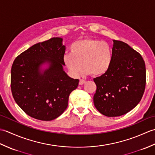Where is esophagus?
Wrapping results in <instances>:
<instances>
[{
    "mask_svg": "<svg viewBox=\"0 0 155 155\" xmlns=\"http://www.w3.org/2000/svg\"><path fill=\"white\" fill-rule=\"evenodd\" d=\"M86 81H84V80H83V79H81L80 80V81H79V84L80 85H83V84H84V83H86Z\"/></svg>",
    "mask_w": 155,
    "mask_h": 155,
    "instance_id": "1",
    "label": "esophagus"
}]
</instances>
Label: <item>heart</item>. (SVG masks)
Masks as SVG:
<instances>
[{
	"instance_id": "1",
	"label": "heart",
	"mask_w": 155,
	"mask_h": 155,
	"mask_svg": "<svg viewBox=\"0 0 155 155\" xmlns=\"http://www.w3.org/2000/svg\"><path fill=\"white\" fill-rule=\"evenodd\" d=\"M71 53L65 54L63 62L71 73L78 77L82 68L87 75H103L110 68L113 52L107 42L93 38H83L72 42ZM83 65H82L81 64Z\"/></svg>"
}]
</instances>
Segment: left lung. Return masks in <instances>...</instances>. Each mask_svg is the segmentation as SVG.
Wrapping results in <instances>:
<instances>
[{"label": "left lung", "instance_id": "8db88e82", "mask_svg": "<svg viewBox=\"0 0 155 155\" xmlns=\"http://www.w3.org/2000/svg\"><path fill=\"white\" fill-rule=\"evenodd\" d=\"M110 68L94 78V107L104 116L119 117L139 103L146 84L145 63L141 55L124 42L113 40Z\"/></svg>", "mask_w": 155, "mask_h": 155}]
</instances>
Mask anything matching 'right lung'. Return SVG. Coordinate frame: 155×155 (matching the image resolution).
I'll list each match as a JSON object with an SVG mask.
<instances>
[{"mask_svg": "<svg viewBox=\"0 0 155 155\" xmlns=\"http://www.w3.org/2000/svg\"><path fill=\"white\" fill-rule=\"evenodd\" d=\"M65 49L62 38L54 37L34 45L15 58L11 68L12 94L28 116L52 120L67 108L69 95L79 80L64 71ZM45 64L48 67L42 69Z\"/></svg>", "mask_w": 155, "mask_h": 155, "instance_id": "right-lung-1", "label": "right lung"}]
</instances>
